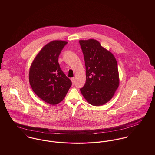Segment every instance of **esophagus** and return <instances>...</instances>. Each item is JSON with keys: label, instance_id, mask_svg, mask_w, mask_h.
I'll use <instances>...</instances> for the list:
<instances>
[{"label": "esophagus", "instance_id": "1", "mask_svg": "<svg viewBox=\"0 0 155 155\" xmlns=\"http://www.w3.org/2000/svg\"><path fill=\"white\" fill-rule=\"evenodd\" d=\"M71 80L72 81V83H73V84L74 85V83H75V79H74V78H72L71 79Z\"/></svg>", "mask_w": 155, "mask_h": 155}]
</instances>
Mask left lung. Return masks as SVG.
Returning <instances> with one entry per match:
<instances>
[{
    "mask_svg": "<svg viewBox=\"0 0 155 155\" xmlns=\"http://www.w3.org/2000/svg\"><path fill=\"white\" fill-rule=\"evenodd\" d=\"M79 42L86 69V82L80 88L81 94L91 104L103 105L110 100L118 88L117 61L96 40H80Z\"/></svg>",
    "mask_w": 155,
    "mask_h": 155,
    "instance_id": "8db88e82",
    "label": "left lung"
}]
</instances>
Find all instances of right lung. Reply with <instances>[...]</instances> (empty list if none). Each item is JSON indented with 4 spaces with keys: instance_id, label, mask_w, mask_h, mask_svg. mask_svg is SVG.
<instances>
[{
    "instance_id": "add662e5",
    "label": "right lung",
    "mask_w": 155,
    "mask_h": 155,
    "mask_svg": "<svg viewBox=\"0 0 155 155\" xmlns=\"http://www.w3.org/2000/svg\"><path fill=\"white\" fill-rule=\"evenodd\" d=\"M63 41H53L38 53L30 67L29 81L35 94L45 102H61L72 83L60 67L58 59L64 46Z\"/></svg>"
}]
</instances>
